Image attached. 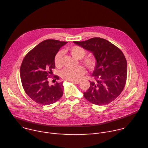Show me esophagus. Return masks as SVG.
Returning a JSON list of instances; mask_svg holds the SVG:
<instances>
[{
  "label": "esophagus",
  "mask_w": 148,
  "mask_h": 148,
  "mask_svg": "<svg viewBox=\"0 0 148 148\" xmlns=\"http://www.w3.org/2000/svg\"><path fill=\"white\" fill-rule=\"evenodd\" d=\"M72 82L73 83H74V84H79V83H80V81H75H75H73V82Z\"/></svg>",
  "instance_id": "1"
}]
</instances>
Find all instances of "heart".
Returning <instances> with one entry per match:
<instances>
[{
    "label": "heart",
    "instance_id": "obj_1",
    "mask_svg": "<svg viewBox=\"0 0 148 148\" xmlns=\"http://www.w3.org/2000/svg\"><path fill=\"white\" fill-rule=\"evenodd\" d=\"M70 53L77 59L82 58L86 54V50L79 46H73L69 49ZM82 63L89 69L95 68L97 61L94 57H87L82 60ZM54 64L57 68H60L62 65V52L60 51L54 57ZM86 70L82 66L75 68H66L61 72L62 79L69 82L79 81L85 74Z\"/></svg>",
    "mask_w": 148,
    "mask_h": 148
}]
</instances>
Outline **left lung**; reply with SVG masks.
Returning a JSON list of instances; mask_svg holds the SVG:
<instances>
[{
    "instance_id": "left-lung-1",
    "label": "left lung",
    "mask_w": 148,
    "mask_h": 148,
    "mask_svg": "<svg viewBox=\"0 0 148 148\" xmlns=\"http://www.w3.org/2000/svg\"><path fill=\"white\" fill-rule=\"evenodd\" d=\"M80 47L92 52L97 63L90 81V87L84 97L90 103L107 104L122 92L127 78V66L123 52L108 41L95 37L84 41H73Z\"/></svg>"
}]
</instances>
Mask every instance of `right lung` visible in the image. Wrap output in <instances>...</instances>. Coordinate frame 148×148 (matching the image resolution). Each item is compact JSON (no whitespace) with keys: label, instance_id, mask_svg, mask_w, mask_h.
Wrapping results in <instances>:
<instances>
[{"label":"right lung","instance_id":"obj_1","mask_svg":"<svg viewBox=\"0 0 148 148\" xmlns=\"http://www.w3.org/2000/svg\"><path fill=\"white\" fill-rule=\"evenodd\" d=\"M67 42L56 40L43 41L24 57L20 75L23 88L26 94L35 102L48 105L56 102L63 94V82L49 84L48 79L55 68L54 57L60 48ZM56 80L59 76L54 75Z\"/></svg>","mask_w":148,"mask_h":148}]
</instances>
